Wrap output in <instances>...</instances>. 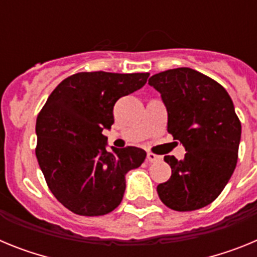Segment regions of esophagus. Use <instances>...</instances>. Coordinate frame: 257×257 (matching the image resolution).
<instances>
[{"mask_svg": "<svg viewBox=\"0 0 257 257\" xmlns=\"http://www.w3.org/2000/svg\"><path fill=\"white\" fill-rule=\"evenodd\" d=\"M147 161H148L149 163H156L158 162V161H161V157L153 153H148L147 154Z\"/></svg>", "mask_w": 257, "mask_h": 257, "instance_id": "esophagus-1", "label": "esophagus"}]
</instances>
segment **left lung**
<instances>
[{
	"label": "left lung",
	"mask_w": 257,
	"mask_h": 257,
	"mask_svg": "<svg viewBox=\"0 0 257 257\" xmlns=\"http://www.w3.org/2000/svg\"><path fill=\"white\" fill-rule=\"evenodd\" d=\"M149 85L167 109V131L187 151L184 160L166 156L171 178L157 187L161 201L175 211H193L219 197L234 172L240 122L226 90L190 68L157 73Z\"/></svg>",
	"instance_id": "obj_1"
}]
</instances>
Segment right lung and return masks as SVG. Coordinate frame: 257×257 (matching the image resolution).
<instances>
[{"label": "right lung", "mask_w": 257, "mask_h": 257, "mask_svg": "<svg viewBox=\"0 0 257 257\" xmlns=\"http://www.w3.org/2000/svg\"><path fill=\"white\" fill-rule=\"evenodd\" d=\"M149 73L81 72L61 81L36 122V157L49 189L82 216L112 212L123 198L126 174L144 162L136 147L106 151L103 130L114 123L122 96L147 83Z\"/></svg>", "instance_id": "obj_1"}]
</instances>
